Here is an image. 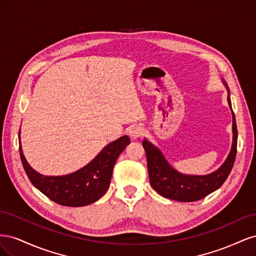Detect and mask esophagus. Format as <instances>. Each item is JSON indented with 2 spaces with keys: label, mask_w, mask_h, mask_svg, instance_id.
Here are the masks:
<instances>
[{
  "label": "esophagus",
  "mask_w": 256,
  "mask_h": 256,
  "mask_svg": "<svg viewBox=\"0 0 256 256\" xmlns=\"http://www.w3.org/2000/svg\"><path fill=\"white\" fill-rule=\"evenodd\" d=\"M144 134V129L140 126H132L129 129V136L132 138H140Z\"/></svg>",
  "instance_id": "esophagus-1"
}]
</instances>
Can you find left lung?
Masks as SVG:
<instances>
[{
  "label": "left lung",
  "instance_id": "obj_1",
  "mask_svg": "<svg viewBox=\"0 0 256 256\" xmlns=\"http://www.w3.org/2000/svg\"><path fill=\"white\" fill-rule=\"evenodd\" d=\"M226 84L228 92V102L232 110L230 99V90ZM233 114V144L224 164L216 171L207 175H186L180 173L171 166L166 159L162 154L161 150L152 145L150 141L144 138L143 147L146 152L147 170H148L150 182L154 190H156L164 198L180 200V202H196L202 200L212 192L219 189L223 182L226 180L237 154V126L235 114Z\"/></svg>",
  "mask_w": 256,
  "mask_h": 256
}]
</instances>
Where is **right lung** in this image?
Segmentation results:
<instances>
[{
    "label": "right lung",
    "instance_id": "1",
    "mask_svg": "<svg viewBox=\"0 0 256 256\" xmlns=\"http://www.w3.org/2000/svg\"><path fill=\"white\" fill-rule=\"evenodd\" d=\"M129 143L130 138L124 136L108 144L79 171L63 176H44L30 168L22 152L20 138L19 150L23 168L35 188L56 204L80 207L96 202L106 192L115 162Z\"/></svg>",
    "mask_w": 256,
    "mask_h": 256
}]
</instances>
